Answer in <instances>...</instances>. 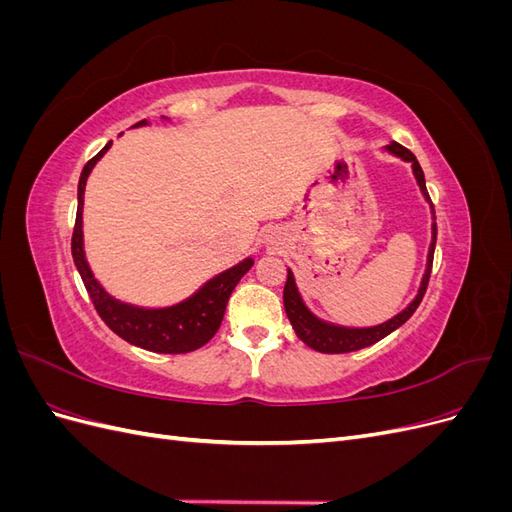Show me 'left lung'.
Returning a JSON list of instances; mask_svg holds the SVG:
<instances>
[{"mask_svg": "<svg viewBox=\"0 0 512 512\" xmlns=\"http://www.w3.org/2000/svg\"><path fill=\"white\" fill-rule=\"evenodd\" d=\"M382 151L391 153V156L399 158L401 162H408L412 168V175L416 179L418 190H421V196L425 198V203L429 205V213H431V241H429V250H427V260H425V271L421 277V284H418V290L414 294V299L401 309L399 314H395L393 318L384 320L380 324H374V327H346V324H337L331 320L320 318L316 312L309 309V305L305 303L303 294L299 292L297 280H294L292 269H288V280L284 286V309L286 316L292 324L294 333L301 339L305 346H309L316 352H324V354H344V352H354L367 348L371 344L380 342L382 337L391 335L395 329H399L414 312L418 303H421L427 282H429V273H431V262H433V250H436V213H433V205L429 200L427 188H425V175L423 168L418 164V160L414 158V153L408 151L406 147H401L397 143L384 145Z\"/></svg>", "mask_w": 512, "mask_h": 512, "instance_id": "1", "label": "left lung"}]
</instances>
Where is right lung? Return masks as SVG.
<instances>
[{"label": "right lung", "mask_w": 512, "mask_h": 512, "mask_svg": "<svg viewBox=\"0 0 512 512\" xmlns=\"http://www.w3.org/2000/svg\"><path fill=\"white\" fill-rule=\"evenodd\" d=\"M168 117H162V123H168ZM151 126L149 119L134 123L132 128ZM121 136V134H119ZM113 141H108L98 156L91 158L79 179V209H76V224L72 232V258L74 267L81 273V280L94 301L96 312L106 322V327L117 333L128 344L158 354H183L205 346L209 339L218 333L230 292L235 290L241 277L254 267V258L247 256L239 260L218 275H213L190 297H185L173 305L164 307H145L121 301L113 297L91 271L85 256V239H83V205H85V185L94 166L104 158V153L111 149Z\"/></svg>", "instance_id": "right-lung-1"}]
</instances>
